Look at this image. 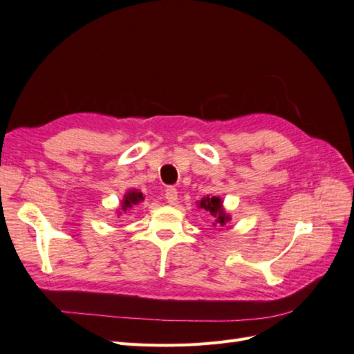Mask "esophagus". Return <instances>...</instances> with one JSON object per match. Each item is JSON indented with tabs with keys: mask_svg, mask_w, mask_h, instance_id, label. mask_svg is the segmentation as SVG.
<instances>
[{
	"mask_svg": "<svg viewBox=\"0 0 354 354\" xmlns=\"http://www.w3.org/2000/svg\"><path fill=\"white\" fill-rule=\"evenodd\" d=\"M178 192L176 187H168L165 190V199L168 201V203H171V205H174V203L177 202V198H178Z\"/></svg>",
	"mask_w": 354,
	"mask_h": 354,
	"instance_id": "esophagus-1",
	"label": "esophagus"
}]
</instances>
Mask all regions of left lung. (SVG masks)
Instances as JSON below:
<instances>
[{"label": "left lung", "instance_id": "obj_1", "mask_svg": "<svg viewBox=\"0 0 354 354\" xmlns=\"http://www.w3.org/2000/svg\"><path fill=\"white\" fill-rule=\"evenodd\" d=\"M199 207L203 208L205 211H208L211 216L216 218V223H214V226H224L230 218L229 216H226V212H224L223 209V202L220 198L217 196H212V198H203L201 202H199Z\"/></svg>", "mask_w": 354, "mask_h": 354}]
</instances>
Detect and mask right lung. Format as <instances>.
I'll return each instance as SVG.
<instances>
[{
  "instance_id": "right-lung-1",
  "label": "right lung",
  "mask_w": 354,
  "mask_h": 354,
  "mask_svg": "<svg viewBox=\"0 0 354 354\" xmlns=\"http://www.w3.org/2000/svg\"><path fill=\"white\" fill-rule=\"evenodd\" d=\"M143 199H145V198H143V194H142V192H138V190H131V192H128V194L124 196L121 209L125 212L128 208H131L133 205H137V203L140 202V201H143Z\"/></svg>"
}]
</instances>
